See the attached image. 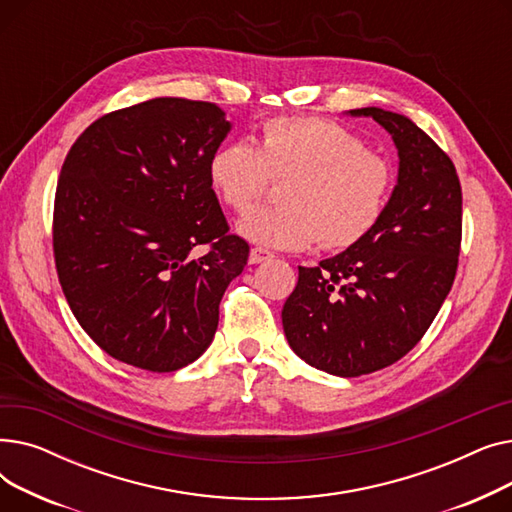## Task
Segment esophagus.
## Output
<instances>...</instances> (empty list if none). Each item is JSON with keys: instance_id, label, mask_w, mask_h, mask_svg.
Segmentation results:
<instances>
[{"instance_id": "34e87169", "label": "esophagus", "mask_w": 512, "mask_h": 512, "mask_svg": "<svg viewBox=\"0 0 512 512\" xmlns=\"http://www.w3.org/2000/svg\"><path fill=\"white\" fill-rule=\"evenodd\" d=\"M270 257H272L270 251H265V249H261V247H255V249H251V253H249V263H251V265H257V263L267 261Z\"/></svg>"}]
</instances>
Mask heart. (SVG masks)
Segmentation results:
<instances>
[{
	"label": "heart",
	"instance_id": "heart-1",
	"mask_svg": "<svg viewBox=\"0 0 512 512\" xmlns=\"http://www.w3.org/2000/svg\"><path fill=\"white\" fill-rule=\"evenodd\" d=\"M207 176L236 211H247L272 178H284L282 203L245 213L236 232L255 245L286 251L305 249L317 236L330 249L355 245L382 218L394 184L390 161L367 151L359 134L301 116L265 120L257 143L220 145L209 157Z\"/></svg>",
	"mask_w": 512,
	"mask_h": 512
}]
</instances>
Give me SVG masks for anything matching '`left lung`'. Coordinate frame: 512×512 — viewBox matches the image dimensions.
I'll return each mask as SVG.
<instances>
[{
  "mask_svg": "<svg viewBox=\"0 0 512 512\" xmlns=\"http://www.w3.org/2000/svg\"><path fill=\"white\" fill-rule=\"evenodd\" d=\"M346 114L373 118L390 134L396 184L359 242L299 267L282 326L305 363L357 378L405 357L432 326L459 265L463 195L450 157L411 118L382 107Z\"/></svg>",
  "mask_w": 512,
  "mask_h": 512,
  "instance_id": "left-lung-1",
  "label": "left lung"
}]
</instances>
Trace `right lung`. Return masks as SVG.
<instances>
[{"instance_id":"add662e5","label":"right lung","mask_w":512,"mask_h":512,"mask_svg":"<svg viewBox=\"0 0 512 512\" xmlns=\"http://www.w3.org/2000/svg\"><path fill=\"white\" fill-rule=\"evenodd\" d=\"M230 130L215 103L155 97L99 118L66 155L53 211L60 284L78 324L122 363L176 371L218 330L249 259L207 176Z\"/></svg>"}]
</instances>
